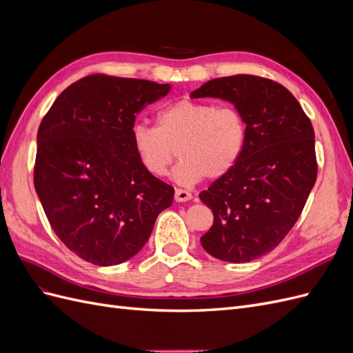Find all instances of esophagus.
I'll return each mask as SVG.
<instances>
[{"instance_id":"34e87169","label":"esophagus","mask_w":353,"mask_h":353,"mask_svg":"<svg viewBox=\"0 0 353 353\" xmlns=\"http://www.w3.org/2000/svg\"><path fill=\"white\" fill-rule=\"evenodd\" d=\"M193 199V194L190 193V191H187V190H183V188H176L175 190V200L176 201H188V200H191Z\"/></svg>"}]
</instances>
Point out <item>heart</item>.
<instances>
[{
    "label": "heart",
    "mask_w": 353,
    "mask_h": 353,
    "mask_svg": "<svg viewBox=\"0 0 353 353\" xmlns=\"http://www.w3.org/2000/svg\"><path fill=\"white\" fill-rule=\"evenodd\" d=\"M245 138L248 125L237 108L194 100L168 105L157 116V128H132L134 150L147 172L168 175L178 150L174 178L184 185L227 175L241 157Z\"/></svg>",
    "instance_id": "obj_1"
}]
</instances>
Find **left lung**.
Wrapping results in <instances>:
<instances>
[{"mask_svg": "<svg viewBox=\"0 0 353 353\" xmlns=\"http://www.w3.org/2000/svg\"><path fill=\"white\" fill-rule=\"evenodd\" d=\"M203 97L236 105L248 138L236 166L199 194L213 213L200 243L216 259L250 262L274 250L301 216L318 174L314 128L293 94L268 78L212 79L191 92Z\"/></svg>", "mask_w": 353, "mask_h": 353, "instance_id": "obj_1", "label": "left lung"}]
</instances>
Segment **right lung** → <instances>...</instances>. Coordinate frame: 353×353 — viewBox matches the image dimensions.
Segmentation results:
<instances>
[{
    "label": "right lung",
    "mask_w": 353,
    "mask_h": 353,
    "mask_svg": "<svg viewBox=\"0 0 353 353\" xmlns=\"http://www.w3.org/2000/svg\"><path fill=\"white\" fill-rule=\"evenodd\" d=\"M170 87L95 73L42 117L34 185L56 236L81 259L110 266L143 249L174 187L148 174L132 145L135 117Z\"/></svg>",
    "instance_id": "add662e5"
}]
</instances>
